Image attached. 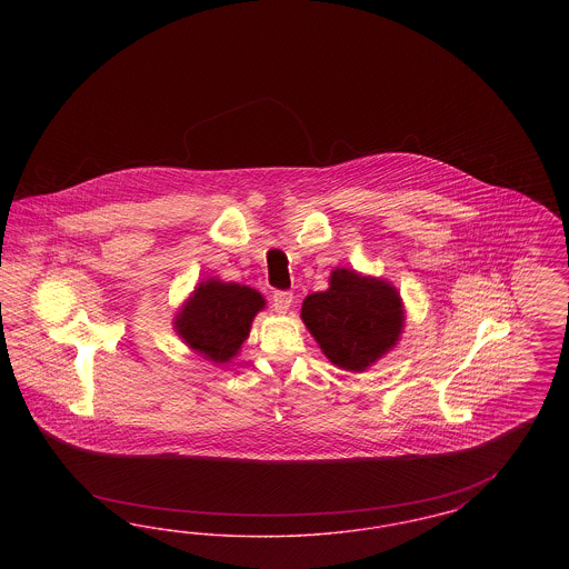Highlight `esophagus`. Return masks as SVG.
Here are the masks:
<instances>
[{
  "instance_id": "esophagus-1",
  "label": "esophagus",
  "mask_w": 569,
  "mask_h": 569,
  "mask_svg": "<svg viewBox=\"0 0 569 569\" xmlns=\"http://www.w3.org/2000/svg\"><path fill=\"white\" fill-rule=\"evenodd\" d=\"M292 300H295L292 292H274L271 298L272 309H274L277 313H288Z\"/></svg>"
}]
</instances>
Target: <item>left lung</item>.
Instances as JSON below:
<instances>
[{"mask_svg":"<svg viewBox=\"0 0 569 569\" xmlns=\"http://www.w3.org/2000/svg\"><path fill=\"white\" fill-rule=\"evenodd\" d=\"M300 318L326 358L356 373L390 352L406 325L397 288L350 269L330 272L328 290L305 298Z\"/></svg>","mask_w":569,"mask_h":569,"instance_id":"obj_1","label":"left lung"}]
</instances>
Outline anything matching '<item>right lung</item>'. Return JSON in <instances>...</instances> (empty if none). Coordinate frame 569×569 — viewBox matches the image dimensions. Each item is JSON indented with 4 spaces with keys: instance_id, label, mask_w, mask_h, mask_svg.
<instances>
[{
    "instance_id": "add662e5",
    "label": "right lung",
    "mask_w": 569,
    "mask_h": 569,
    "mask_svg": "<svg viewBox=\"0 0 569 569\" xmlns=\"http://www.w3.org/2000/svg\"><path fill=\"white\" fill-rule=\"evenodd\" d=\"M262 309L264 297L258 290L207 279L183 302L174 330L191 350L223 365L239 353L256 313Z\"/></svg>"
}]
</instances>
